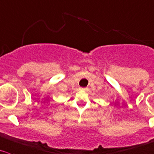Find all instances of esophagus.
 Here are the masks:
<instances>
[{"label":"esophagus","instance_id":"obj_1","mask_svg":"<svg viewBox=\"0 0 154 154\" xmlns=\"http://www.w3.org/2000/svg\"><path fill=\"white\" fill-rule=\"evenodd\" d=\"M80 89H81L82 90H86V89H87V88H80Z\"/></svg>","mask_w":154,"mask_h":154}]
</instances>
